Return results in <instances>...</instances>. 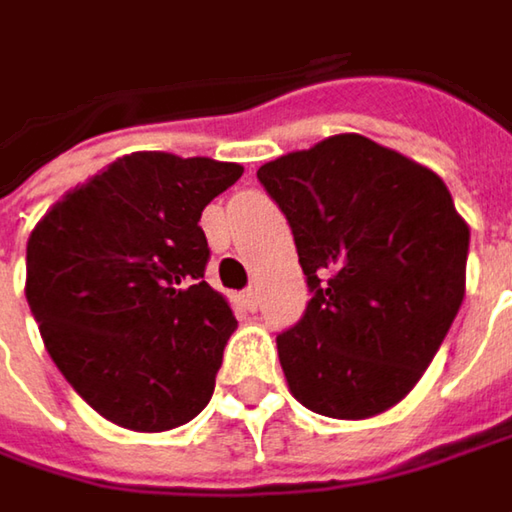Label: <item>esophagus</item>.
I'll return each instance as SVG.
<instances>
[{
	"mask_svg": "<svg viewBox=\"0 0 512 512\" xmlns=\"http://www.w3.org/2000/svg\"><path fill=\"white\" fill-rule=\"evenodd\" d=\"M241 303H244V306H247L250 311H256V306H259V297H256V291H253V288L241 291Z\"/></svg>",
	"mask_w": 512,
	"mask_h": 512,
	"instance_id": "1",
	"label": "esophagus"
}]
</instances>
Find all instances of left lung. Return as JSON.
Masks as SVG:
<instances>
[{"label": "left lung", "mask_w": 512, "mask_h": 512, "mask_svg": "<svg viewBox=\"0 0 512 512\" xmlns=\"http://www.w3.org/2000/svg\"><path fill=\"white\" fill-rule=\"evenodd\" d=\"M256 177L291 224L311 291L306 314L276 335L294 399L332 420L393 408L463 303L469 227L446 183L358 133Z\"/></svg>", "instance_id": "left-lung-1"}]
</instances>
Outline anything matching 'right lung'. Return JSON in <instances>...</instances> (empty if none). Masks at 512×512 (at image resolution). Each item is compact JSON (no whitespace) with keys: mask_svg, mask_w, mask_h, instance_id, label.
Here are the masks:
<instances>
[{"mask_svg":"<svg viewBox=\"0 0 512 512\" xmlns=\"http://www.w3.org/2000/svg\"><path fill=\"white\" fill-rule=\"evenodd\" d=\"M241 165L136 151L57 201L25 250V297L57 370L133 431L195 420L236 329L203 282L201 212Z\"/></svg>","mask_w":512,"mask_h":512,"instance_id":"1","label":"right lung"}]
</instances>
